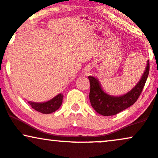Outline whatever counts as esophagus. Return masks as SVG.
<instances>
[{
    "instance_id": "esophagus-1",
    "label": "esophagus",
    "mask_w": 158,
    "mask_h": 158,
    "mask_svg": "<svg viewBox=\"0 0 158 158\" xmlns=\"http://www.w3.org/2000/svg\"><path fill=\"white\" fill-rule=\"evenodd\" d=\"M85 71H86V72H85V73H88V72H89V71H90V68H88V69H87V70H86Z\"/></svg>"
}]
</instances>
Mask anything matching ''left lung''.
<instances>
[{"mask_svg": "<svg viewBox=\"0 0 158 158\" xmlns=\"http://www.w3.org/2000/svg\"><path fill=\"white\" fill-rule=\"evenodd\" d=\"M149 73V61L141 79L131 91L119 97H113L104 92L96 78L88 76L90 81L89 99L94 110L102 115L110 116L118 114L132 106L143 91Z\"/></svg>", "mask_w": 158, "mask_h": 158, "instance_id": "8db88e82", "label": "left lung"}]
</instances>
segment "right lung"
Wrapping results in <instances>:
<instances>
[{
  "label": "right lung",
  "mask_w": 158,
  "mask_h": 158,
  "mask_svg": "<svg viewBox=\"0 0 158 158\" xmlns=\"http://www.w3.org/2000/svg\"><path fill=\"white\" fill-rule=\"evenodd\" d=\"M64 95L59 94L56 97L45 103H34L29 101L28 103L34 110L43 114H49L59 109L62 104Z\"/></svg>",
  "instance_id": "1"
}]
</instances>
